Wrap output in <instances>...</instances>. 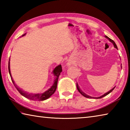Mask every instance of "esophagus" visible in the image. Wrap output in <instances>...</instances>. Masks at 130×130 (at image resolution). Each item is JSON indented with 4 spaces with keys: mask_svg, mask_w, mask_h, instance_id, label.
<instances>
[{
    "mask_svg": "<svg viewBox=\"0 0 130 130\" xmlns=\"http://www.w3.org/2000/svg\"><path fill=\"white\" fill-rule=\"evenodd\" d=\"M72 64V62L71 61H69L68 62V63H67V65L68 66H70Z\"/></svg>",
    "mask_w": 130,
    "mask_h": 130,
    "instance_id": "1",
    "label": "esophagus"
}]
</instances>
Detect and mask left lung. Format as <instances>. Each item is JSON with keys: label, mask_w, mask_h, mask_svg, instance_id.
Wrapping results in <instances>:
<instances>
[{"label": "left lung", "mask_w": 130, "mask_h": 130, "mask_svg": "<svg viewBox=\"0 0 130 130\" xmlns=\"http://www.w3.org/2000/svg\"><path fill=\"white\" fill-rule=\"evenodd\" d=\"M105 38H106L107 39H108V40L111 42H112V44L113 45V46H114V47H115L116 49H118V47H117V46H116V43H115V42H114L113 40H112L111 39H110L109 37H108L107 36H105ZM122 65H121V68H122ZM76 86H77V90L78 91V92H80V93L82 94V95L83 96H84V97H85V98H93V99H101V98H103V97H104V96H107V94H108L109 93H111V92L113 91V90L114 89V88H115V87H113L112 89H111L110 90V91H109L108 92H106V93H104V94H103L102 96H100V97H98V98H94V97H91V96H89V95H87V94H85V93H84V92L81 91V90L80 89V87H79V86H78V84L77 83L76 84Z\"/></svg>", "instance_id": "8db88e82"}]
</instances>
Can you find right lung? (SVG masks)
Wrapping results in <instances>:
<instances>
[{
    "label": "right lung",
    "instance_id": "right-lung-1",
    "mask_svg": "<svg viewBox=\"0 0 130 130\" xmlns=\"http://www.w3.org/2000/svg\"><path fill=\"white\" fill-rule=\"evenodd\" d=\"M25 34H23L22 37L25 36ZM10 59H9V62H8V71H9V73L11 77V80L12 81L13 84H14V86L15 88L17 89L18 92L20 93L23 96L25 97L26 98H27L28 99L34 100V101H43L47 99L48 98H49L50 96H51L56 91L57 89V82H58V77L60 76L61 72H62V67H61V65H59L54 68V70H53V74H54L55 77L54 80L53 84L52 86L49 89H47V91L45 92H42V93H28V92L23 91L22 89H20V88H19L17 86L16 84L15 83L14 80L12 79V77L11 76V71H10Z\"/></svg>",
    "mask_w": 130,
    "mask_h": 130
}]
</instances>
